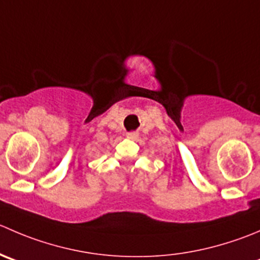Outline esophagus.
Wrapping results in <instances>:
<instances>
[{"instance_id":"obj_1","label":"esophagus","mask_w":260,"mask_h":260,"mask_svg":"<svg viewBox=\"0 0 260 260\" xmlns=\"http://www.w3.org/2000/svg\"><path fill=\"white\" fill-rule=\"evenodd\" d=\"M127 138H131V140H135V138H137V136H138V133H136V132H129V133H127Z\"/></svg>"}]
</instances>
